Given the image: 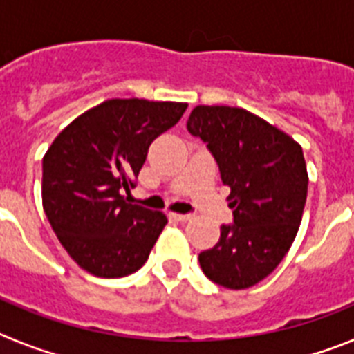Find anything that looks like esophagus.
I'll use <instances>...</instances> for the list:
<instances>
[{
	"mask_svg": "<svg viewBox=\"0 0 354 354\" xmlns=\"http://www.w3.org/2000/svg\"><path fill=\"white\" fill-rule=\"evenodd\" d=\"M171 218H175V220H179V221H187V220H192V214H179V212H171Z\"/></svg>",
	"mask_w": 354,
	"mask_h": 354,
	"instance_id": "esophagus-1",
	"label": "esophagus"
}]
</instances>
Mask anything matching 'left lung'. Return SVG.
<instances>
[{
	"label": "left lung",
	"mask_w": 354,
	"mask_h": 354,
	"mask_svg": "<svg viewBox=\"0 0 354 354\" xmlns=\"http://www.w3.org/2000/svg\"><path fill=\"white\" fill-rule=\"evenodd\" d=\"M187 131L207 143L234 209V225H221L200 268L218 286L248 289L273 273L298 234L308 187L301 145L232 106H196Z\"/></svg>",
	"instance_id": "obj_1"
}]
</instances>
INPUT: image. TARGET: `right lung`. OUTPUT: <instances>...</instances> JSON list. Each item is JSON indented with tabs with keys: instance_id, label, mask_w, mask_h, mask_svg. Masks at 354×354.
Masks as SVG:
<instances>
[{
	"instance_id": "obj_1",
	"label": "right lung",
	"mask_w": 354,
	"mask_h": 354,
	"mask_svg": "<svg viewBox=\"0 0 354 354\" xmlns=\"http://www.w3.org/2000/svg\"><path fill=\"white\" fill-rule=\"evenodd\" d=\"M186 102L108 99L68 124L42 159V205L81 270L120 278L138 271L168 223L161 211L127 204L150 143L174 127Z\"/></svg>"
}]
</instances>
